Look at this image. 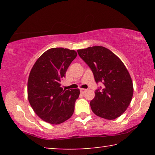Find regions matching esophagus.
I'll return each mask as SVG.
<instances>
[{
	"instance_id": "obj_1",
	"label": "esophagus",
	"mask_w": 155,
	"mask_h": 155,
	"mask_svg": "<svg viewBox=\"0 0 155 155\" xmlns=\"http://www.w3.org/2000/svg\"><path fill=\"white\" fill-rule=\"evenodd\" d=\"M86 90H87L86 89H83V88L80 89V92H81V93H84V92H85Z\"/></svg>"
}]
</instances>
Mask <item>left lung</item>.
<instances>
[{"label":"left lung","mask_w":155,"mask_h":155,"mask_svg":"<svg viewBox=\"0 0 155 155\" xmlns=\"http://www.w3.org/2000/svg\"><path fill=\"white\" fill-rule=\"evenodd\" d=\"M78 53L92 70L95 82L104 84L95 90L90 101L92 111L108 120L119 117L130 105L133 94L132 80L124 63L103 46L79 49Z\"/></svg>","instance_id":"left-lung-1"}]
</instances>
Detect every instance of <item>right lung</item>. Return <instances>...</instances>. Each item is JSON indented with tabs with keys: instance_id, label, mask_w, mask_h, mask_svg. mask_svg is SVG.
Here are the masks:
<instances>
[{
	"instance_id": "obj_1",
	"label": "right lung",
	"mask_w": 155,
	"mask_h": 155,
	"mask_svg": "<svg viewBox=\"0 0 155 155\" xmlns=\"http://www.w3.org/2000/svg\"><path fill=\"white\" fill-rule=\"evenodd\" d=\"M76 56L74 50L50 48L31 70L27 82L28 99L35 114L44 121L60 124L73 115L80 90H63L61 82Z\"/></svg>"
}]
</instances>
